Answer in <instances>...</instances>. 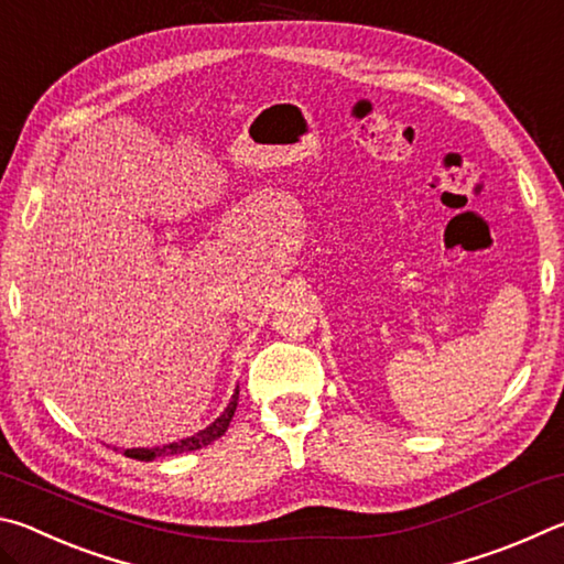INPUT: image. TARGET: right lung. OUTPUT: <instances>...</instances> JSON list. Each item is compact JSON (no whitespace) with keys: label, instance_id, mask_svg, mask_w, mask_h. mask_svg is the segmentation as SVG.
I'll return each instance as SVG.
<instances>
[{"label":"right lung","instance_id":"right-lung-1","mask_svg":"<svg viewBox=\"0 0 564 564\" xmlns=\"http://www.w3.org/2000/svg\"><path fill=\"white\" fill-rule=\"evenodd\" d=\"M236 405H238V388L231 398V403L226 405V410L221 415H218L212 425L204 427V431L194 433L191 437H184V441L178 443H169L164 447H131V451H123L127 457H133V460H154V457H164V455H178V453H191V451H202V447L212 445L214 441H218L226 431H228V423H231V417L236 413Z\"/></svg>","mask_w":564,"mask_h":564}]
</instances>
